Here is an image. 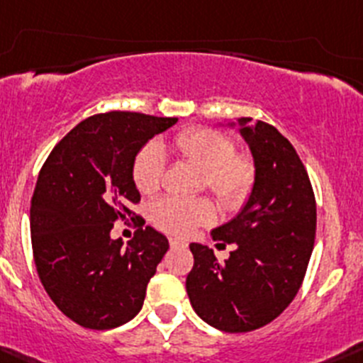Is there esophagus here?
<instances>
[{
	"label": "esophagus",
	"mask_w": 363,
	"mask_h": 363,
	"mask_svg": "<svg viewBox=\"0 0 363 363\" xmlns=\"http://www.w3.org/2000/svg\"><path fill=\"white\" fill-rule=\"evenodd\" d=\"M169 245L173 246V248H177V246H186V242H183V241H180V239H177V238H171L169 239Z\"/></svg>",
	"instance_id": "obj_1"
}]
</instances>
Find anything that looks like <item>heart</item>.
<instances>
[{"label":"heart","mask_w":363,"mask_h":363,"mask_svg":"<svg viewBox=\"0 0 363 363\" xmlns=\"http://www.w3.org/2000/svg\"><path fill=\"white\" fill-rule=\"evenodd\" d=\"M171 148L178 157L203 171L204 186L227 211L245 206L255 190L259 166L255 157L236 152V143L222 130L209 127H189L177 133ZM133 182L141 194L152 196L162 186L166 155L155 141L143 145L133 160ZM155 227L166 233L186 236L196 227L213 222L215 206L206 197H162L150 208Z\"/></svg>","instance_id":"b5f03b06"}]
</instances>
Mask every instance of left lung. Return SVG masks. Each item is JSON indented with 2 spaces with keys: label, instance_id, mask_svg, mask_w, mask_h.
Returning a JSON list of instances; mask_svg holds the SVG:
<instances>
[{
  "label": "left lung",
  "instance_id": "1",
  "mask_svg": "<svg viewBox=\"0 0 363 363\" xmlns=\"http://www.w3.org/2000/svg\"><path fill=\"white\" fill-rule=\"evenodd\" d=\"M239 118L259 166L255 190L236 218L215 229L234 245L220 262L208 246L190 245L186 294L194 311L223 332H252L278 318L304 281L316 234V201L294 145L276 127Z\"/></svg>",
  "mask_w": 363,
  "mask_h": 363
}]
</instances>
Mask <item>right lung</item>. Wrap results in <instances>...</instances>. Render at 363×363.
<instances>
[{
    "mask_svg": "<svg viewBox=\"0 0 363 363\" xmlns=\"http://www.w3.org/2000/svg\"><path fill=\"white\" fill-rule=\"evenodd\" d=\"M178 118L108 111L85 118L54 147L31 199V245L45 292L74 323L124 325L143 308L147 285L166 255V236L130 211L141 196L133 160ZM130 218L140 229L127 247L109 233Z\"/></svg>",
    "mask_w": 363,
    "mask_h": 363,
    "instance_id": "add662e5",
    "label": "right lung"
}]
</instances>
